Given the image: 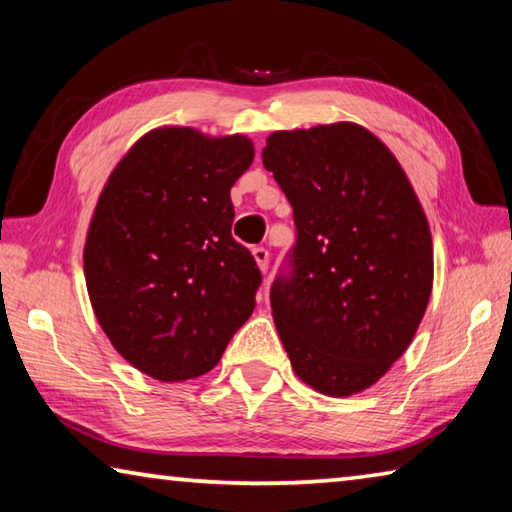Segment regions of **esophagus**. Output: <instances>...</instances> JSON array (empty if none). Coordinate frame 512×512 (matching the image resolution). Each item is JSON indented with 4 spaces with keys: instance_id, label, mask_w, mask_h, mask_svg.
I'll return each instance as SVG.
<instances>
[{
    "instance_id": "1",
    "label": "esophagus",
    "mask_w": 512,
    "mask_h": 512,
    "mask_svg": "<svg viewBox=\"0 0 512 512\" xmlns=\"http://www.w3.org/2000/svg\"><path fill=\"white\" fill-rule=\"evenodd\" d=\"M253 257H255V262L259 266V271L266 273L268 262H271V255H268V250L264 246H257V248H253Z\"/></svg>"
}]
</instances>
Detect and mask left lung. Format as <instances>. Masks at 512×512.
<instances>
[{
  "mask_svg": "<svg viewBox=\"0 0 512 512\" xmlns=\"http://www.w3.org/2000/svg\"><path fill=\"white\" fill-rule=\"evenodd\" d=\"M262 160L298 230L291 273L271 287L291 366L318 393L366 391L429 305L433 244L418 196L388 146L352 121L277 131Z\"/></svg>",
  "mask_w": 512,
  "mask_h": 512,
  "instance_id": "left-lung-1",
  "label": "left lung"
}]
</instances>
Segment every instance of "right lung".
<instances>
[{
    "mask_svg": "<svg viewBox=\"0 0 512 512\" xmlns=\"http://www.w3.org/2000/svg\"><path fill=\"white\" fill-rule=\"evenodd\" d=\"M253 158L244 135L162 126L110 173L85 239V284L112 348L144 375H205L253 314L262 273L230 232V189Z\"/></svg>",
    "mask_w": 512,
    "mask_h": 512,
    "instance_id": "right-lung-1",
    "label": "right lung"
}]
</instances>
